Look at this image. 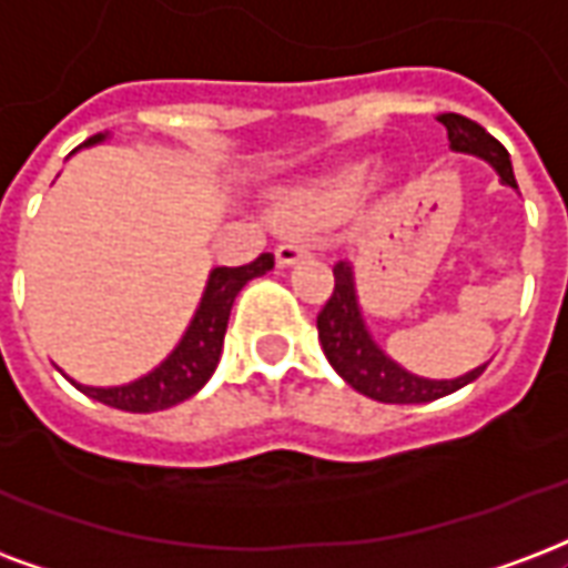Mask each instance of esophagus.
<instances>
[{
	"label": "esophagus",
	"instance_id": "obj_1",
	"mask_svg": "<svg viewBox=\"0 0 568 568\" xmlns=\"http://www.w3.org/2000/svg\"><path fill=\"white\" fill-rule=\"evenodd\" d=\"M304 258H313V246L304 241H285L276 246V264H283V267H288V264H297L304 262Z\"/></svg>",
	"mask_w": 568,
	"mask_h": 568
}]
</instances>
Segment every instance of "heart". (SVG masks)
<instances>
[{"label": "heart", "instance_id": "obj_1", "mask_svg": "<svg viewBox=\"0 0 568 568\" xmlns=\"http://www.w3.org/2000/svg\"><path fill=\"white\" fill-rule=\"evenodd\" d=\"M367 186V168L348 165L310 186H297L280 199V216L295 229H322L355 207Z\"/></svg>", "mask_w": 568, "mask_h": 568}]
</instances>
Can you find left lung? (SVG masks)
Returning <instances> with one entry per match:
<instances>
[{
  "mask_svg": "<svg viewBox=\"0 0 568 568\" xmlns=\"http://www.w3.org/2000/svg\"><path fill=\"white\" fill-rule=\"evenodd\" d=\"M443 123L448 129V141H452L457 153L481 155V159H487L490 165L497 168L503 183L518 189L508 150L499 144L494 134L487 132L485 125H478L476 120L460 116V113H448V116H443ZM316 327L318 343L325 348L331 367L337 369L352 388L361 390L369 400L430 403L445 397V394H455L457 388H464V385H469V382L485 373V367H478L460 376V379L434 382L413 376V373L397 367L390 358H385L379 346L364 331L358 304H355V288H352V271H348L346 262H339L334 267V292L327 297V304L322 306Z\"/></svg>",
  "mask_w": 568,
  "mask_h": 568,
  "instance_id": "obj_1",
  "label": "left lung"
}]
</instances>
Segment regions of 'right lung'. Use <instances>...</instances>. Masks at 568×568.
I'll use <instances>...</instances> for the list:
<instances>
[{
	"label": "right lung",
	"instance_id": "obj_1",
	"mask_svg": "<svg viewBox=\"0 0 568 568\" xmlns=\"http://www.w3.org/2000/svg\"><path fill=\"white\" fill-rule=\"evenodd\" d=\"M95 141H102V134L90 138L87 144H95ZM271 267V252H262L255 262L243 264V267H216L210 273L207 292L201 297L199 313L192 318L186 337L180 339V346L168 355L162 367H155L150 376L123 385V388H87V385L74 382L78 390L104 406L123 409V413H159V409L189 400L195 390L204 388V382L213 376V369L220 364L222 339H225L231 304H234L237 292Z\"/></svg>",
	"mask_w": 568,
	"mask_h": 568
}]
</instances>
